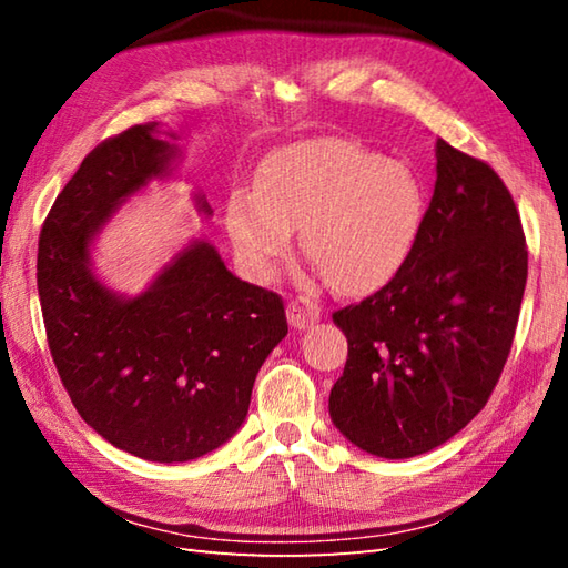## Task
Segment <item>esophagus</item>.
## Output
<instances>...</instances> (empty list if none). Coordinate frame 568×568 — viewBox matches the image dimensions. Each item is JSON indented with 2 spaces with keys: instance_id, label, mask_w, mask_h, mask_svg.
Returning <instances> with one entry per match:
<instances>
[{
  "instance_id": "esophagus-1",
  "label": "esophagus",
  "mask_w": 568,
  "mask_h": 568,
  "mask_svg": "<svg viewBox=\"0 0 568 568\" xmlns=\"http://www.w3.org/2000/svg\"><path fill=\"white\" fill-rule=\"evenodd\" d=\"M322 310L317 303H312L307 297H295L287 303V322L293 324L295 329H305L312 322H317Z\"/></svg>"
}]
</instances>
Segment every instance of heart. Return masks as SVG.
Returning <instances> with one entry per match:
<instances>
[{
  "label": "heart",
  "mask_w": 568,
  "mask_h": 568,
  "mask_svg": "<svg viewBox=\"0 0 568 568\" xmlns=\"http://www.w3.org/2000/svg\"><path fill=\"white\" fill-rule=\"evenodd\" d=\"M425 212V187L409 163L327 136L268 155L256 190L229 195L226 232L253 281H271L300 229V246L324 281L361 293L397 271Z\"/></svg>",
  "instance_id": "heart-1"
}]
</instances>
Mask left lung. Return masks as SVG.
<instances>
[{
	"label": "left lung",
	"instance_id": "1",
	"mask_svg": "<svg viewBox=\"0 0 568 568\" xmlns=\"http://www.w3.org/2000/svg\"><path fill=\"white\" fill-rule=\"evenodd\" d=\"M434 153L415 246L381 291L332 315L348 342L332 422L383 458L425 454L486 407L527 283L523 222L500 175L444 139Z\"/></svg>",
	"mask_w": 568,
	"mask_h": 568
}]
</instances>
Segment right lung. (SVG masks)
Here are the masks:
<instances>
[{
	"instance_id": "obj_1",
	"label": "right lung",
	"mask_w": 568,
	"mask_h": 568,
	"mask_svg": "<svg viewBox=\"0 0 568 568\" xmlns=\"http://www.w3.org/2000/svg\"><path fill=\"white\" fill-rule=\"evenodd\" d=\"M175 155L155 124L102 141L55 197L36 263L48 348L72 405L116 449L161 464L234 437L258 368L287 334L281 295L239 281L207 241L180 251L136 297L92 275L90 239Z\"/></svg>"
}]
</instances>
